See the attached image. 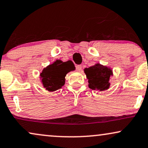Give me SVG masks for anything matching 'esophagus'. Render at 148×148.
<instances>
[{
    "label": "esophagus",
    "mask_w": 148,
    "mask_h": 148,
    "mask_svg": "<svg viewBox=\"0 0 148 148\" xmlns=\"http://www.w3.org/2000/svg\"><path fill=\"white\" fill-rule=\"evenodd\" d=\"M76 70H77L78 72H80L82 71V66L81 65H78L77 66H76Z\"/></svg>",
    "instance_id": "34e87169"
}]
</instances>
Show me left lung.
<instances>
[{"label": "left lung", "instance_id": "left-lung-1", "mask_svg": "<svg viewBox=\"0 0 148 148\" xmlns=\"http://www.w3.org/2000/svg\"><path fill=\"white\" fill-rule=\"evenodd\" d=\"M86 78L88 80V87L92 90L103 91L110 88V78L113 75L111 68L96 64L88 68H84Z\"/></svg>", "mask_w": 148, "mask_h": 148}]
</instances>
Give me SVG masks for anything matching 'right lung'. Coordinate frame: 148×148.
<instances>
[{
	"label": "right lung",
	"instance_id": "right-lung-1",
	"mask_svg": "<svg viewBox=\"0 0 148 148\" xmlns=\"http://www.w3.org/2000/svg\"><path fill=\"white\" fill-rule=\"evenodd\" d=\"M74 69L75 67L72 61L63 62L61 60H56L43 69L40 73L43 87L51 92L60 89L64 85L66 74Z\"/></svg>",
	"mask_w": 148,
	"mask_h": 148
}]
</instances>
